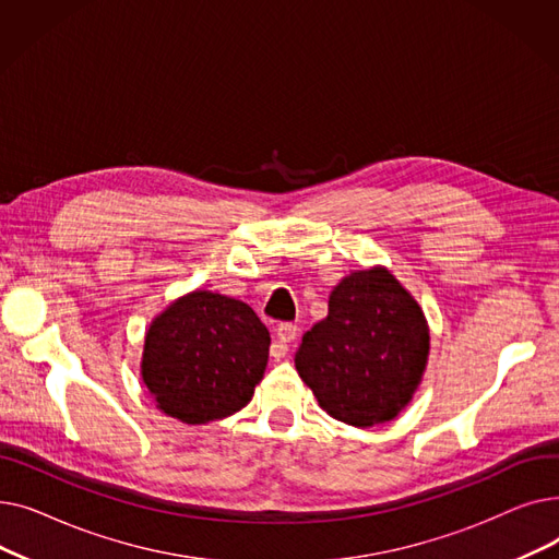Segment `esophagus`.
Here are the masks:
<instances>
[{
    "instance_id": "34e87169",
    "label": "esophagus",
    "mask_w": 559,
    "mask_h": 559,
    "mask_svg": "<svg viewBox=\"0 0 559 559\" xmlns=\"http://www.w3.org/2000/svg\"><path fill=\"white\" fill-rule=\"evenodd\" d=\"M297 333H299V329H297L295 324H281V326L276 329V342L272 344V356H274L276 360L285 358L287 346H289L292 340L297 337Z\"/></svg>"
}]
</instances>
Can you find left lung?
<instances>
[{
  "label": "left lung",
  "instance_id": "left-lung-1",
  "mask_svg": "<svg viewBox=\"0 0 559 559\" xmlns=\"http://www.w3.org/2000/svg\"><path fill=\"white\" fill-rule=\"evenodd\" d=\"M428 350L421 306L376 264L333 287L329 314L304 335L295 367L333 419L371 428L396 419L413 401Z\"/></svg>",
  "mask_w": 559,
  "mask_h": 559
}]
</instances>
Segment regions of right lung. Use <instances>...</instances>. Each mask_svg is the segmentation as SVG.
<instances>
[{"label":"right lung","mask_w":559,"mask_h":559,"mask_svg":"<svg viewBox=\"0 0 559 559\" xmlns=\"http://www.w3.org/2000/svg\"><path fill=\"white\" fill-rule=\"evenodd\" d=\"M270 344L267 326L245 301L194 289L146 329L140 376L160 413L201 426L251 401L267 369Z\"/></svg>","instance_id":"add662e5"}]
</instances>
